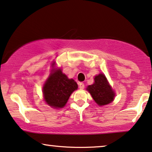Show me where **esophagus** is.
<instances>
[{"label": "esophagus", "instance_id": "esophagus-1", "mask_svg": "<svg viewBox=\"0 0 152 152\" xmlns=\"http://www.w3.org/2000/svg\"><path fill=\"white\" fill-rule=\"evenodd\" d=\"M79 88H80V89H83L84 88V84L83 82H80V83H79Z\"/></svg>", "mask_w": 152, "mask_h": 152}]
</instances>
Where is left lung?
I'll use <instances>...</instances> for the list:
<instances>
[{"mask_svg": "<svg viewBox=\"0 0 152 152\" xmlns=\"http://www.w3.org/2000/svg\"><path fill=\"white\" fill-rule=\"evenodd\" d=\"M94 80L95 82L86 88L94 100L100 106L110 103L114 100L115 94L108 84L105 76L103 74H99L95 77Z\"/></svg>", "mask_w": 152, "mask_h": 152, "instance_id": "1", "label": "left lung"}]
</instances>
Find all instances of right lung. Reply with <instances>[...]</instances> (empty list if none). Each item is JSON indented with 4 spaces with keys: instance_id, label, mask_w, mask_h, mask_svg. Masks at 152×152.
<instances>
[{
    "instance_id": "obj_1",
    "label": "right lung",
    "mask_w": 152,
    "mask_h": 152,
    "mask_svg": "<svg viewBox=\"0 0 152 152\" xmlns=\"http://www.w3.org/2000/svg\"><path fill=\"white\" fill-rule=\"evenodd\" d=\"M54 66V64H52ZM43 86V95L49 105L54 108L64 107L72 92L77 88V84L68 79L61 69L54 70Z\"/></svg>"
}]
</instances>
